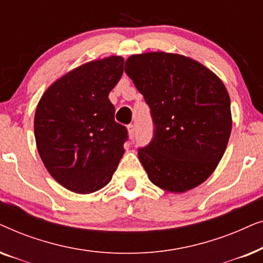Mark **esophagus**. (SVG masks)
Masks as SVG:
<instances>
[{"label":"esophagus","mask_w":263,"mask_h":263,"mask_svg":"<svg viewBox=\"0 0 263 263\" xmlns=\"http://www.w3.org/2000/svg\"><path fill=\"white\" fill-rule=\"evenodd\" d=\"M128 133H129V136L133 139L135 136V125L134 124H129L128 125Z\"/></svg>","instance_id":"obj_1"}]
</instances>
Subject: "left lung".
<instances>
[{
    "label": "left lung",
    "mask_w": 263,
    "mask_h": 263,
    "mask_svg": "<svg viewBox=\"0 0 263 263\" xmlns=\"http://www.w3.org/2000/svg\"><path fill=\"white\" fill-rule=\"evenodd\" d=\"M125 67L154 124L152 141L138 152L149 181L170 193L200 185L218 166L231 134L225 85L203 64L177 53L133 55Z\"/></svg>",
    "instance_id": "1"
}]
</instances>
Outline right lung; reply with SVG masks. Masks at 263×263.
<instances>
[{
  "instance_id": "1",
  "label": "right lung",
  "mask_w": 263,
  "mask_h": 263,
  "mask_svg": "<svg viewBox=\"0 0 263 263\" xmlns=\"http://www.w3.org/2000/svg\"><path fill=\"white\" fill-rule=\"evenodd\" d=\"M124 60L110 56L70 70L44 92L34 115L38 153L49 174L70 192L89 194L112 178L128 139L115 121L109 93Z\"/></svg>"
}]
</instances>
